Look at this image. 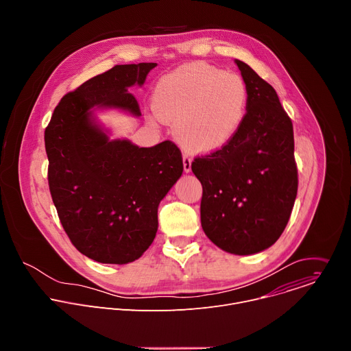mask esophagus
Instances as JSON below:
<instances>
[{"mask_svg": "<svg viewBox=\"0 0 351 351\" xmlns=\"http://www.w3.org/2000/svg\"><path fill=\"white\" fill-rule=\"evenodd\" d=\"M183 169L186 173H189L191 171V158L187 154L183 156Z\"/></svg>", "mask_w": 351, "mask_h": 351, "instance_id": "1", "label": "esophagus"}]
</instances>
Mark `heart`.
<instances>
[{
	"label": "heart",
	"instance_id": "1",
	"mask_svg": "<svg viewBox=\"0 0 351 351\" xmlns=\"http://www.w3.org/2000/svg\"><path fill=\"white\" fill-rule=\"evenodd\" d=\"M153 111L173 125L176 138L191 152L211 153L241 129L248 108L244 79L206 62H191L161 76Z\"/></svg>",
	"mask_w": 351,
	"mask_h": 351
}]
</instances>
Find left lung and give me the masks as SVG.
<instances>
[{
    "mask_svg": "<svg viewBox=\"0 0 351 351\" xmlns=\"http://www.w3.org/2000/svg\"><path fill=\"white\" fill-rule=\"evenodd\" d=\"M248 87L239 133L218 152L198 157L202 226L221 250L250 256L269 248L285 230L297 195L293 125L275 88L234 60Z\"/></svg>",
    "mask_w": 351,
    "mask_h": 351,
    "instance_id": "obj_1",
    "label": "left lung"
}]
</instances>
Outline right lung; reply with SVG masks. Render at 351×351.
I'll return each mask as SVG.
<instances>
[{
    "mask_svg": "<svg viewBox=\"0 0 351 351\" xmlns=\"http://www.w3.org/2000/svg\"><path fill=\"white\" fill-rule=\"evenodd\" d=\"M157 64L117 65L68 93L45 133L48 184L61 223L79 252L101 264L138 260L158 230V206L183 172L172 141L138 147L111 138L97 112L141 117L129 93Z\"/></svg>",
    "mask_w": 351,
    "mask_h": 351,
    "instance_id": "add662e5",
    "label": "right lung"
}]
</instances>
